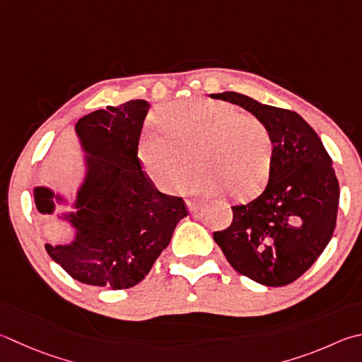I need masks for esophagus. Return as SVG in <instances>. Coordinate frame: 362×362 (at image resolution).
<instances>
[{
	"label": "esophagus",
	"mask_w": 362,
	"mask_h": 362,
	"mask_svg": "<svg viewBox=\"0 0 362 362\" xmlns=\"http://www.w3.org/2000/svg\"><path fill=\"white\" fill-rule=\"evenodd\" d=\"M187 207H188V210L192 214H194V212H198V210L202 207L199 202H193V201H187Z\"/></svg>",
	"instance_id": "34e87169"
}]
</instances>
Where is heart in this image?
I'll list each match as a JSON object with an SVG mask.
<instances>
[{
	"instance_id": "1",
	"label": "heart",
	"mask_w": 362,
	"mask_h": 362,
	"mask_svg": "<svg viewBox=\"0 0 362 362\" xmlns=\"http://www.w3.org/2000/svg\"><path fill=\"white\" fill-rule=\"evenodd\" d=\"M156 122L163 133H146L137 158L147 179L174 193L194 158L198 173L185 189L193 194L226 193L247 201L264 189L272 173L274 139L267 124L231 103L192 98L164 106Z\"/></svg>"
}]
</instances>
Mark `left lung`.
<instances>
[{"label":"left lung","instance_id":"1","mask_svg":"<svg viewBox=\"0 0 362 362\" xmlns=\"http://www.w3.org/2000/svg\"><path fill=\"white\" fill-rule=\"evenodd\" d=\"M264 122L274 139L269 182L258 198L233 207V223L214 233L235 271L264 286L299 279L334 234L339 180L320 136L299 114L225 91L210 95Z\"/></svg>","mask_w":362,"mask_h":362}]
</instances>
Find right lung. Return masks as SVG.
Listing matches in <instances>:
<instances>
[{"label": "right lung", "mask_w": 362, "mask_h": 362, "mask_svg": "<svg viewBox=\"0 0 362 362\" xmlns=\"http://www.w3.org/2000/svg\"><path fill=\"white\" fill-rule=\"evenodd\" d=\"M150 104L133 100L83 115L76 136L85 174L71 207L58 215L74 229L68 244L45 250L72 279L124 290L139 284L169 245L187 207L182 198L160 193L137 158V146ZM39 214L52 215L68 199L49 187H35Z\"/></svg>", "instance_id": "obj_1"}]
</instances>
